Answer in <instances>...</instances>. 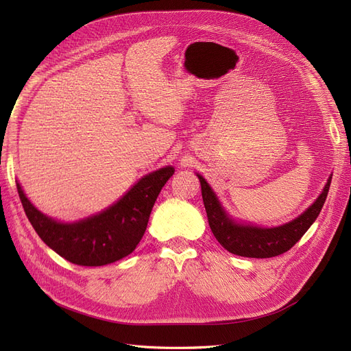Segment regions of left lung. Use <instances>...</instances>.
<instances>
[{"label":"left lung","instance_id":"8db88e82","mask_svg":"<svg viewBox=\"0 0 351 351\" xmlns=\"http://www.w3.org/2000/svg\"><path fill=\"white\" fill-rule=\"evenodd\" d=\"M197 177L202 186V197H204L209 227L221 246L230 253L237 254V256L258 259L278 256V254L290 250L303 237L304 232L309 230L319 215L328 196L329 184H331V177H329L321 196L299 218L281 227L259 228L241 226L230 219L226 210L219 205L217 196L205 182V178L199 174Z\"/></svg>","mask_w":351,"mask_h":351}]
</instances>
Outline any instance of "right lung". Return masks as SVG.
<instances>
[{
  "label": "right lung",
  "mask_w": 351,
  "mask_h": 351,
  "mask_svg": "<svg viewBox=\"0 0 351 351\" xmlns=\"http://www.w3.org/2000/svg\"><path fill=\"white\" fill-rule=\"evenodd\" d=\"M173 167L145 176L117 204L101 214L74 224H61L30 204L17 184L26 217L38 236L60 256L82 267H101L130 254L142 240L155 200Z\"/></svg>",
  "instance_id": "right-lung-1"
}]
</instances>
